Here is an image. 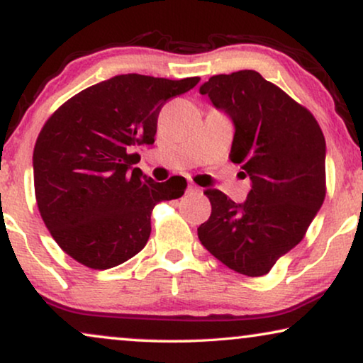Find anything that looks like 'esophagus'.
Segmentation results:
<instances>
[{
    "mask_svg": "<svg viewBox=\"0 0 363 363\" xmlns=\"http://www.w3.org/2000/svg\"><path fill=\"white\" fill-rule=\"evenodd\" d=\"M201 190L198 186H195V185H190L188 186V193H190V195H198V193H200Z\"/></svg>",
    "mask_w": 363,
    "mask_h": 363,
    "instance_id": "obj_1",
    "label": "esophagus"
}]
</instances>
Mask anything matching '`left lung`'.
Returning <instances> with one entry per match:
<instances>
[{"mask_svg":"<svg viewBox=\"0 0 363 363\" xmlns=\"http://www.w3.org/2000/svg\"><path fill=\"white\" fill-rule=\"evenodd\" d=\"M200 92L235 123L230 158L251 178V191L238 205L206 190L211 216L198 238L230 269L264 276L299 245L324 203V133L304 106L256 71L213 76Z\"/></svg>","mask_w":363,"mask_h":363,"instance_id":"obj_1","label":"left lung"}]
</instances>
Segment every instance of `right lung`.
Here are the masks:
<instances>
[{"label": "right lung", "mask_w": 363, "mask_h": 363, "mask_svg": "<svg viewBox=\"0 0 363 363\" xmlns=\"http://www.w3.org/2000/svg\"><path fill=\"white\" fill-rule=\"evenodd\" d=\"M198 82L122 74L84 89L44 123L34 193L44 225L72 259L99 271L128 261L147 245L157 203L185 193L183 177L157 183L132 168L130 152L155 142L163 104Z\"/></svg>", "instance_id": "add662e5"}]
</instances>
